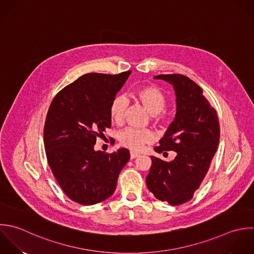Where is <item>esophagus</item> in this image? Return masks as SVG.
<instances>
[{
  "mask_svg": "<svg viewBox=\"0 0 254 254\" xmlns=\"http://www.w3.org/2000/svg\"><path fill=\"white\" fill-rule=\"evenodd\" d=\"M138 153H135V152H130V159H134V158H136V157H138Z\"/></svg>",
  "mask_w": 254,
  "mask_h": 254,
  "instance_id": "obj_1",
  "label": "esophagus"
}]
</instances>
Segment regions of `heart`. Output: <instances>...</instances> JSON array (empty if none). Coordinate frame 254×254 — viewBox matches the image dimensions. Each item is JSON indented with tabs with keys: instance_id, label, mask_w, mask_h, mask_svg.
Listing matches in <instances>:
<instances>
[{
	"instance_id": "heart-1",
	"label": "heart",
	"mask_w": 254,
	"mask_h": 254,
	"mask_svg": "<svg viewBox=\"0 0 254 254\" xmlns=\"http://www.w3.org/2000/svg\"><path fill=\"white\" fill-rule=\"evenodd\" d=\"M132 98L153 117L155 122H159L163 119L162 112L166 108V99L157 88L152 86L142 87L132 94ZM127 108V98L124 96L116 97L110 107V117L112 121L120 125L124 121ZM152 138L153 134L148 129L126 128L119 134L121 144L134 151L140 150L146 143L150 142Z\"/></svg>"
}]
</instances>
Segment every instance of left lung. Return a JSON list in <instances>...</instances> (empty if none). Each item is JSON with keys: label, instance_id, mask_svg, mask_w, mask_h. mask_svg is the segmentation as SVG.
Returning <instances> with one entry per match:
<instances>
[{"label": "left lung", "instance_id": "left-lung-1", "mask_svg": "<svg viewBox=\"0 0 254 254\" xmlns=\"http://www.w3.org/2000/svg\"><path fill=\"white\" fill-rule=\"evenodd\" d=\"M154 79L172 85L176 96L175 118L154 150L177 155L172 161L151 156L146 185L156 199L177 206L191 200L204 180L218 149L220 124L203 90L190 78L163 74Z\"/></svg>", "mask_w": 254, "mask_h": 254}]
</instances>
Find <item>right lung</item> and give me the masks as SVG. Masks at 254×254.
<instances>
[{
  "instance_id": "obj_1",
  "label": "right lung",
  "mask_w": 254,
  "mask_h": 254,
  "mask_svg": "<svg viewBox=\"0 0 254 254\" xmlns=\"http://www.w3.org/2000/svg\"><path fill=\"white\" fill-rule=\"evenodd\" d=\"M130 73L85 74L50 104L43 131L47 161L64 193L81 205L111 197L129 160L127 148L109 154L94 146L97 137L111 127V104Z\"/></svg>"
}]
</instances>
